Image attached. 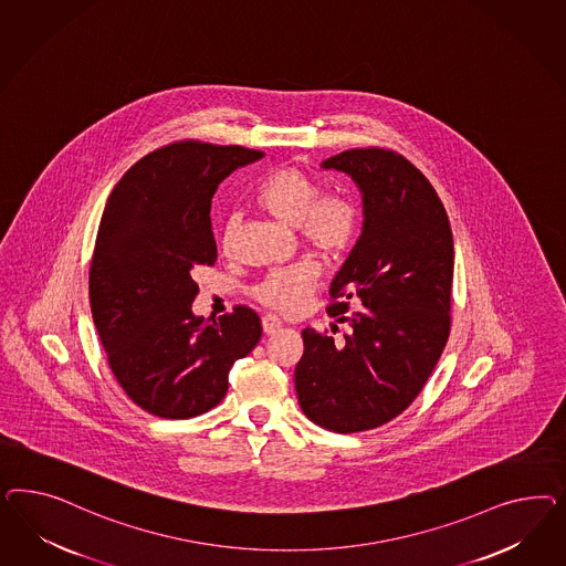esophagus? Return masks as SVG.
Here are the masks:
<instances>
[{
  "label": "esophagus",
  "instance_id": "esophagus-1",
  "mask_svg": "<svg viewBox=\"0 0 566 566\" xmlns=\"http://www.w3.org/2000/svg\"><path fill=\"white\" fill-rule=\"evenodd\" d=\"M261 326H263L265 334H274V332H277V329L282 327V322H280L275 315H263Z\"/></svg>",
  "mask_w": 566,
  "mask_h": 566
}]
</instances>
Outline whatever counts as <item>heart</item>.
I'll list each match as a JSON object with an SVG mask.
<instances>
[{
    "instance_id": "obj_1",
    "label": "heart",
    "mask_w": 566,
    "mask_h": 566,
    "mask_svg": "<svg viewBox=\"0 0 566 566\" xmlns=\"http://www.w3.org/2000/svg\"><path fill=\"white\" fill-rule=\"evenodd\" d=\"M258 203L277 222L298 230V239L324 259L344 255L359 237V211L343 195H324L307 171L282 166L259 185ZM240 213L230 211L220 226V247L230 251L239 234ZM322 270L313 259L296 261L265 275L253 289L263 307L292 315L301 311L317 286Z\"/></svg>"
}]
</instances>
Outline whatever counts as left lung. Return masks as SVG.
<instances>
[{"mask_svg": "<svg viewBox=\"0 0 566 566\" xmlns=\"http://www.w3.org/2000/svg\"><path fill=\"white\" fill-rule=\"evenodd\" d=\"M322 166L357 182L365 222L329 286L327 315L348 329L343 340L303 329L294 388L315 426L355 433L409 409L438 365L452 324L454 242L438 192L407 157L363 147Z\"/></svg>", "mask_w": 566, "mask_h": 566, "instance_id": "left-lung-1", "label": "left lung"}]
</instances>
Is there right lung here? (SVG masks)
Instances as JSON below:
<instances>
[{
	"instance_id": "add662e5",
	"label": "right lung",
	"mask_w": 566,
	"mask_h": 566,
	"mask_svg": "<svg viewBox=\"0 0 566 566\" xmlns=\"http://www.w3.org/2000/svg\"><path fill=\"white\" fill-rule=\"evenodd\" d=\"M240 145L176 140L138 159L114 187L88 270L91 313L126 396L164 419L220 405L228 374L261 338L253 308L192 315V274L218 259L211 197L226 176L261 157Z\"/></svg>"
}]
</instances>
